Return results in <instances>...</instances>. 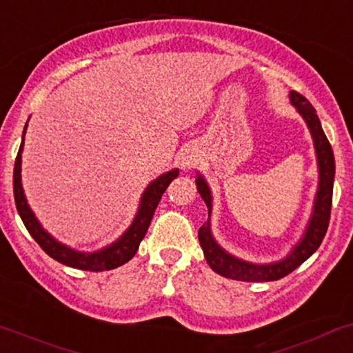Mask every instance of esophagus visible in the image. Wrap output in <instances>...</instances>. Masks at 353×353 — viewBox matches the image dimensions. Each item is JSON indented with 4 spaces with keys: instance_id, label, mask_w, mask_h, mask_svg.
I'll return each mask as SVG.
<instances>
[{
    "instance_id": "esophagus-1",
    "label": "esophagus",
    "mask_w": 353,
    "mask_h": 353,
    "mask_svg": "<svg viewBox=\"0 0 353 353\" xmlns=\"http://www.w3.org/2000/svg\"><path fill=\"white\" fill-rule=\"evenodd\" d=\"M197 162V156L194 152H189V150H185L179 156V164H181V169L184 170H189L191 168H194Z\"/></svg>"
}]
</instances>
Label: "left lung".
Segmentation results:
<instances>
[{
  "mask_svg": "<svg viewBox=\"0 0 353 353\" xmlns=\"http://www.w3.org/2000/svg\"><path fill=\"white\" fill-rule=\"evenodd\" d=\"M290 102L296 108L298 114L301 115L307 123L310 134L313 139V147H315L316 165H319V188H316L315 199H313L312 214L305 228L303 234L298 239V243L292 248L285 258L278 259L273 263H251L241 259L230 251L224 250L223 246L216 241L211 230V211H212V192L209 188L208 181L204 179L203 174L197 172L196 185L197 192L206 203L209 218L203 226L199 228V245L204 251L208 265L212 271L224 278L239 281H274L286 276L296 270L303 261L312 256L323 241L325 233H327L328 221H330L332 209V194H334V179H335V159L334 150H332L330 142L325 135L319 115L312 103L305 99L303 95L296 94L295 90L290 92Z\"/></svg>",
  "mask_w": 353,
  "mask_h": 353,
  "instance_id": "left-lung-1",
  "label": "left lung"
}]
</instances>
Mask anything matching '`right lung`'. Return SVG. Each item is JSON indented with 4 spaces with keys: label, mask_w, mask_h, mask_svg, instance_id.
<instances>
[{
    "label": "right lung",
    "mask_w": 353,
    "mask_h": 353,
    "mask_svg": "<svg viewBox=\"0 0 353 353\" xmlns=\"http://www.w3.org/2000/svg\"><path fill=\"white\" fill-rule=\"evenodd\" d=\"M30 120V119H28ZM28 122H26L25 130H23V139L21 145H19L17 161H14V172H13V191H14V203H17L18 214L21 218L23 224L26 226L28 233L33 236L34 241L41 246V250L45 251L48 256L57 259L61 265H67L70 268L77 270H85V271H105V270H114L122 266L123 263H127L129 259L134 258V254L137 253L139 245L144 239V236L149 230L150 219H152L156 208L161 201L162 194L165 192L168 185L179 176V169H172L164 172L162 176H159L157 179H154L142 192L141 201H139L137 212H135L132 223L130 226L123 231L122 236H119L114 243L110 245L100 248L97 251H79L73 250L72 246L63 245V243L58 241L57 238H53L48 231L41 226V223L38 221L34 212L30 208L28 201H26L25 191H23L21 184V152L23 145H25V134Z\"/></svg>",
    "instance_id": "add662e5"
}]
</instances>
